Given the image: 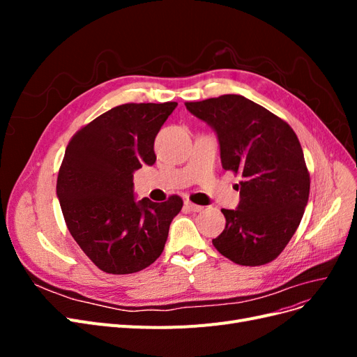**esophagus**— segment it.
I'll list each match as a JSON object with an SVG mask.
<instances>
[{"label": "esophagus", "instance_id": "1", "mask_svg": "<svg viewBox=\"0 0 357 357\" xmlns=\"http://www.w3.org/2000/svg\"><path fill=\"white\" fill-rule=\"evenodd\" d=\"M185 207H186L189 211H195V213L204 210V207H201V205H197V204H193V202H190V201H185Z\"/></svg>", "mask_w": 357, "mask_h": 357}]
</instances>
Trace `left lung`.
<instances>
[{
	"instance_id": "left-lung-1",
	"label": "left lung",
	"mask_w": 357,
	"mask_h": 357,
	"mask_svg": "<svg viewBox=\"0 0 357 357\" xmlns=\"http://www.w3.org/2000/svg\"><path fill=\"white\" fill-rule=\"evenodd\" d=\"M186 109L218 134L222 167L240 174V204L222 210L218 252L244 266L265 265L284 250L304 215L310 172L294 129L241 95H222Z\"/></svg>"
}]
</instances>
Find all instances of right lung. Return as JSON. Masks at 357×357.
Returning <instances> with one entry per match:
<instances>
[{
    "label": "right lung",
    "mask_w": 357,
    "mask_h": 357,
    "mask_svg": "<svg viewBox=\"0 0 357 357\" xmlns=\"http://www.w3.org/2000/svg\"><path fill=\"white\" fill-rule=\"evenodd\" d=\"M177 102H129L98 116L73 135L56 195L67 228L84 255L109 274H132L164 252L183 199L135 201L134 171L153 165L155 138Z\"/></svg>",
    "instance_id": "add662e5"
}]
</instances>
